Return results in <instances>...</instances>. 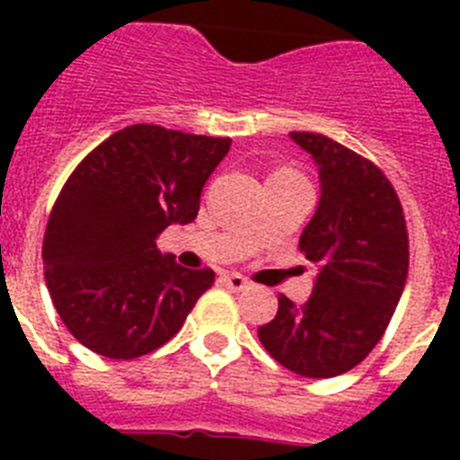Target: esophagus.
<instances>
[{
    "instance_id": "esophagus-1",
    "label": "esophagus",
    "mask_w": 460,
    "mask_h": 460,
    "mask_svg": "<svg viewBox=\"0 0 460 460\" xmlns=\"http://www.w3.org/2000/svg\"><path fill=\"white\" fill-rule=\"evenodd\" d=\"M223 283H226L230 290H246L249 288V280L243 279L242 274H223Z\"/></svg>"
}]
</instances>
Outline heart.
<instances>
[{"label": "heart", "mask_w": 460, "mask_h": 460, "mask_svg": "<svg viewBox=\"0 0 460 460\" xmlns=\"http://www.w3.org/2000/svg\"><path fill=\"white\" fill-rule=\"evenodd\" d=\"M274 174H288V177H296V174L292 172V170H279V172H274Z\"/></svg>", "instance_id": "b5f03b06"}]
</instances>
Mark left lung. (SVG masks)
Masks as SVG:
<instances>
[{
    "instance_id": "left-lung-1",
    "label": "left lung",
    "mask_w": 460,
    "mask_h": 460,
    "mask_svg": "<svg viewBox=\"0 0 460 460\" xmlns=\"http://www.w3.org/2000/svg\"><path fill=\"white\" fill-rule=\"evenodd\" d=\"M290 137L318 165V209L299 237L318 276L299 306L279 295V313L258 339L292 373L334 377L355 368L385 334L408 279V230L377 165L323 133Z\"/></svg>"
}]
</instances>
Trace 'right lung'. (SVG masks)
I'll use <instances>...</instances> for the list:
<instances>
[{
  "mask_svg": "<svg viewBox=\"0 0 460 460\" xmlns=\"http://www.w3.org/2000/svg\"><path fill=\"white\" fill-rule=\"evenodd\" d=\"M230 142L133 124L73 170L48 221L43 267L59 318L84 348L108 359L147 355L209 290L214 271L177 265L156 239L198 217Z\"/></svg>",
  "mask_w": 460,
  "mask_h": 460,
  "instance_id": "obj_1",
  "label": "right lung"
}]
</instances>
